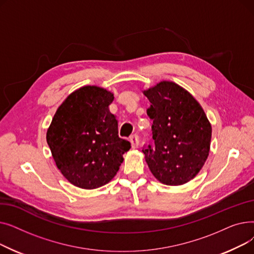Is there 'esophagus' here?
Segmentation results:
<instances>
[{
  "label": "esophagus",
  "instance_id": "esophagus-1",
  "mask_svg": "<svg viewBox=\"0 0 254 254\" xmlns=\"http://www.w3.org/2000/svg\"><path fill=\"white\" fill-rule=\"evenodd\" d=\"M129 142L131 144V148H138V146H139V137L137 135H131L129 137Z\"/></svg>",
  "mask_w": 254,
  "mask_h": 254
}]
</instances>
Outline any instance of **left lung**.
<instances>
[{"mask_svg": "<svg viewBox=\"0 0 254 254\" xmlns=\"http://www.w3.org/2000/svg\"><path fill=\"white\" fill-rule=\"evenodd\" d=\"M150 102L147 115L154 145L142 149L153 176L166 185H182L193 179L210 151L212 128L190 93L171 81L144 90Z\"/></svg>", "mask_w": 254, "mask_h": 254, "instance_id": "8db88e82", "label": "left lung"}]
</instances>
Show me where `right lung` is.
<instances>
[{
  "mask_svg": "<svg viewBox=\"0 0 254 254\" xmlns=\"http://www.w3.org/2000/svg\"><path fill=\"white\" fill-rule=\"evenodd\" d=\"M113 93L83 86L59 107L47 129V143L62 174L73 185L93 190L108 183L124 162L130 143L118 137L109 111Z\"/></svg>",
  "mask_w": 254,
  "mask_h": 254,
  "instance_id": "add662e5",
  "label": "right lung"
}]
</instances>
